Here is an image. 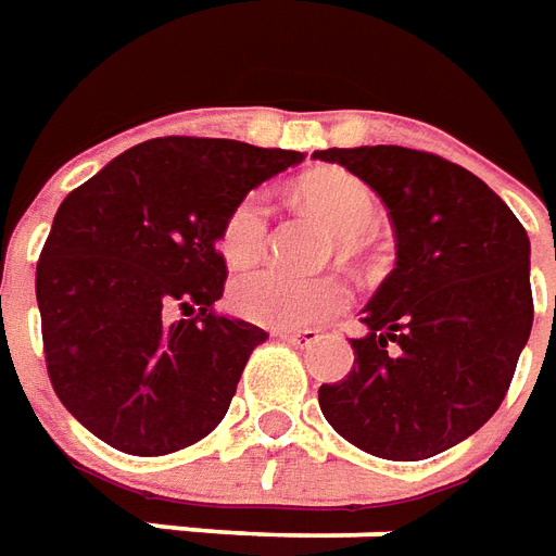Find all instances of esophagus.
Instances as JSON below:
<instances>
[{
	"label": "esophagus",
	"mask_w": 556,
	"mask_h": 556,
	"mask_svg": "<svg viewBox=\"0 0 556 556\" xmlns=\"http://www.w3.org/2000/svg\"><path fill=\"white\" fill-rule=\"evenodd\" d=\"M275 334L287 341V344H296V348H311L320 341V332L317 329H275Z\"/></svg>",
	"instance_id": "1"
}]
</instances>
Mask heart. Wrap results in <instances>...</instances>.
Instances as JSON below:
<instances>
[{"label": "heart", "mask_w": 556, "mask_h": 556, "mask_svg": "<svg viewBox=\"0 0 556 556\" xmlns=\"http://www.w3.org/2000/svg\"><path fill=\"white\" fill-rule=\"evenodd\" d=\"M302 200L329 218L344 245L353 248L371 236L380 224V200L368 185L350 173H320L302 185ZM269 239V203L266 194L248 191L224 215L218 248L227 266H248L263 254ZM350 287L334 278H302L278 266H257L239 275L230 287V305L245 320L275 329H305L348 308Z\"/></svg>", "instance_id": "obj_1"}]
</instances>
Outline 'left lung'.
<instances>
[{"label":"left lung","mask_w":556,"mask_h":556,"mask_svg":"<svg viewBox=\"0 0 556 556\" xmlns=\"http://www.w3.org/2000/svg\"><path fill=\"white\" fill-rule=\"evenodd\" d=\"M389 208L395 269L350 338L353 371L320 386V410L368 455L422 460L479 431L509 392L533 326L530 239L479 176L404 149H323Z\"/></svg>","instance_id":"1"}]
</instances>
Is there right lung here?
<instances>
[{
	"label": "right lung",
	"instance_id": "1",
	"mask_svg": "<svg viewBox=\"0 0 556 556\" xmlns=\"http://www.w3.org/2000/svg\"><path fill=\"white\" fill-rule=\"evenodd\" d=\"M305 159L212 137L131 146L59 206L35 271L50 383L65 410L128 455L215 431L269 334L215 311L218 251L239 197Z\"/></svg>",
	"mask_w": 556,
	"mask_h": 556
}]
</instances>
